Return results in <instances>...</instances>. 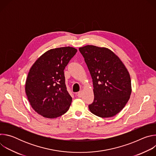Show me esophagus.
Instances as JSON below:
<instances>
[{"instance_id":"obj_1","label":"esophagus","mask_w":156,"mask_h":156,"mask_svg":"<svg viewBox=\"0 0 156 156\" xmlns=\"http://www.w3.org/2000/svg\"><path fill=\"white\" fill-rule=\"evenodd\" d=\"M82 96V91H79L78 93H77V96L78 98H81Z\"/></svg>"}]
</instances>
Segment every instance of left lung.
I'll use <instances>...</instances> for the list:
<instances>
[{"instance_id": "8db88e82", "label": "left lung", "mask_w": 156, "mask_h": 156, "mask_svg": "<svg viewBox=\"0 0 156 156\" xmlns=\"http://www.w3.org/2000/svg\"><path fill=\"white\" fill-rule=\"evenodd\" d=\"M79 51L93 79L94 99L89 109L99 117L115 116L125 106L131 93L130 76L125 66L105 48L87 45Z\"/></svg>"}]
</instances>
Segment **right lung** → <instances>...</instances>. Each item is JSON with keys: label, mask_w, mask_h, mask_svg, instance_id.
Returning a JSON list of instances; mask_svg holds the SVG:
<instances>
[{"label": "right lung", "mask_w": 156, "mask_h": 156, "mask_svg": "<svg viewBox=\"0 0 156 156\" xmlns=\"http://www.w3.org/2000/svg\"><path fill=\"white\" fill-rule=\"evenodd\" d=\"M76 52L72 47L51 49L30 69L25 92L33 108L44 117L57 118L69 109L72 98L66 90L64 69Z\"/></svg>", "instance_id": "obj_1"}]
</instances>
